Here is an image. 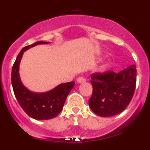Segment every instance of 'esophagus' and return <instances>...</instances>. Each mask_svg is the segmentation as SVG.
Returning <instances> with one entry per match:
<instances>
[{
    "mask_svg": "<svg viewBox=\"0 0 150 150\" xmlns=\"http://www.w3.org/2000/svg\"><path fill=\"white\" fill-rule=\"evenodd\" d=\"M76 81H77L78 83H85V82L86 81V78L83 77V76H80V77L77 78Z\"/></svg>",
    "mask_w": 150,
    "mask_h": 150,
    "instance_id": "34e87169",
    "label": "esophagus"
}]
</instances>
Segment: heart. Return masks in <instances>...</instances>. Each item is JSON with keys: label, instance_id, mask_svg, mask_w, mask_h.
Segmentation results:
<instances>
[{"label": "heart", "instance_id": "obj_1", "mask_svg": "<svg viewBox=\"0 0 150 150\" xmlns=\"http://www.w3.org/2000/svg\"><path fill=\"white\" fill-rule=\"evenodd\" d=\"M109 67H110V64L106 63V64H103V65L100 67V70H101L102 71H106V70H107V69Z\"/></svg>", "mask_w": 150, "mask_h": 150}]
</instances>
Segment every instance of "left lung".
Segmentation results:
<instances>
[{
  "instance_id": "1",
  "label": "left lung",
  "mask_w": 150,
  "mask_h": 150,
  "mask_svg": "<svg viewBox=\"0 0 150 150\" xmlns=\"http://www.w3.org/2000/svg\"><path fill=\"white\" fill-rule=\"evenodd\" d=\"M91 79L93 87L88 100L91 110L103 117L115 116L124 111L133 98L137 80L136 66L130 65L119 73H95Z\"/></svg>"
}]
</instances>
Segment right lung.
Segmentation results:
<instances>
[{
    "mask_svg": "<svg viewBox=\"0 0 150 150\" xmlns=\"http://www.w3.org/2000/svg\"><path fill=\"white\" fill-rule=\"evenodd\" d=\"M48 43L38 41L24 47L17 56L12 68L11 81L16 98L23 110L34 120H50L58 116L63 108L67 95L75 84V82L62 83L43 93L32 92L23 86L18 74V68L24 52L36 45Z\"/></svg>",
    "mask_w": 150,
    "mask_h": 150,
    "instance_id": "right-lung-1",
    "label": "right lung"
}]
</instances>
